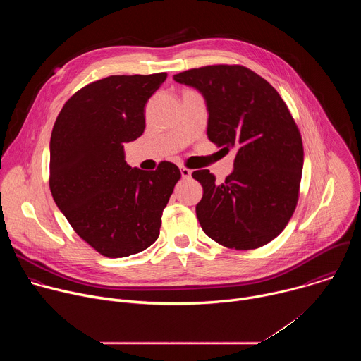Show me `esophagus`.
Instances as JSON below:
<instances>
[{
  "instance_id": "34e87169",
  "label": "esophagus",
  "mask_w": 361,
  "mask_h": 361,
  "mask_svg": "<svg viewBox=\"0 0 361 361\" xmlns=\"http://www.w3.org/2000/svg\"><path fill=\"white\" fill-rule=\"evenodd\" d=\"M180 171H181L183 178H190V177H191V173H192L190 169H187V167H184V166L180 167Z\"/></svg>"
}]
</instances>
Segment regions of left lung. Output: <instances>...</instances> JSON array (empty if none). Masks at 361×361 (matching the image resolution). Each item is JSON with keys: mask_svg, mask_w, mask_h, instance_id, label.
Returning <instances> with one entry per match:
<instances>
[{"mask_svg": "<svg viewBox=\"0 0 361 361\" xmlns=\"http://www.w3.org/2000/svg\"><path fill=\"white\" fill-rule=\"evenodd\" d=\"M174 80L204 95L210 141L237 149L224 183L209 170L192 173L204 191L195 207L201 228L227 248L266 245L286 228L300 195L304 149L287 104L269 81L237 64L192 68Z\"/></svg>", "mask_w": 361, "mask_h": 361, "instance_id": "left-lung-1", "label": "left lung"}]
</instances>
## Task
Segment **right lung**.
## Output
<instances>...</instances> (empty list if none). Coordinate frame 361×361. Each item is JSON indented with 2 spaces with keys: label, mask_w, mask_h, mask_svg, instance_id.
Instances as JSON below:
<instances>
[{
  "label": "right lung",
  "mask_w": 361,
  "mask_h": 361,
  "mask_svg": "<svg viewBox=\"0 0 361 361\" xmlns=\"http://www.w3.org/2000/svg\"><path fill=\"white\" fill-rule=\"evenodd\" d=\"M166 78L157 73L90 82L68 98L51 133V194L74 231L110 259L159 238L163 210L181 178L170 161L148 173L124 160V142L144 133V107Z\"/></svg>",
  "instance_id": "obj_1"
}]
</instances>
